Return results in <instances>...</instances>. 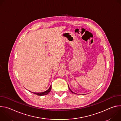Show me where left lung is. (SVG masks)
Segmentation results:
<instances>
[{"label": "left lung", "mask_w": 121, "mask_h": 121, "mask_svg": "<svg viewBox=\"0 0 121 121\" xmlns=\"http://www.w3.org/2000/svg\"><path fill=\"white\" fill-rule=\"evenodd\" d=\"M68 88H69V90H70V91H71V92H72V93H75V94H76V93H75V92H73V91H71V90H70V88H69V86H68Z\"/></svg>", "instance_id": "8db88e82"}]
</instances>
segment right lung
Returning <instances> with one entry per match:
<instances>
[{
  "instance_id": "obj_1",
  "label": "right lung",
  "mask_w": 121,
  "mask_h": 121,
  "mask_svg": "<svg viewBox=\"0 0 121 121\" xmlns=\"http://www.w3.org/2000/svg\"><path fill=\"white\" fill-rule=\"evenodd\" d=\"M51 88H52V87H51V85L50 88L47 91H46L44 92H31L33 93L34 94H36L37 95H39V96H43V95H45L48 94L50 92V91L51 90Z\"/></svg>"
}]
</instances>
